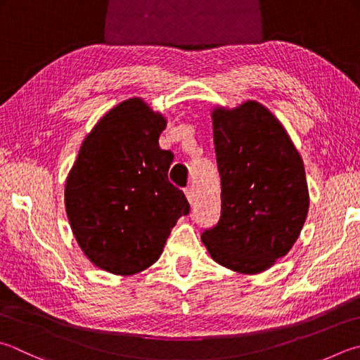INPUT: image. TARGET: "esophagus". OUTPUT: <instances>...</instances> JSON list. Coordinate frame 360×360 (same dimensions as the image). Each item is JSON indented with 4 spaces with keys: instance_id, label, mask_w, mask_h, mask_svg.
Listing matches in <instances>:
<instances>
[{
    "instance_id": "1",
    "label": "esophagus",
    "mask_w": 360,
    "mask_h": 360,
    "mask_svg": "<svg viewBox=\"0 0 360 360\" xmlns=\"http://www.w3.org/2000/svg\"><path fill=\"white\" fill-rule=\"evenodd\" d=\"M185 194H186V199H188V202L191 203V205H193V203H194V198H195V194H194V188H191V186L186 188V189H185Z\"/></svg>"
}]
</instances>
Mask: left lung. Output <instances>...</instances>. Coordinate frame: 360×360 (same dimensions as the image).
I'll use <instances>...</instances> for the list:
<instances>
[{"label":"left lung","mask_w":360,"mask_h":360,"mask_svg":"<svg viewBox=\"0 0 360 360\" xmlns=\"http://www.w3.org/2000/svg\"><path fill=\"white\" fill-rule=\"evenodd\" d=\"M212 117L221 218L202 243L222 266L262 273L288 254L306 222L304 162L283 125L254 100L214 108Z\"/></svg>","instance_id":"8db88e82"}]
</instances>
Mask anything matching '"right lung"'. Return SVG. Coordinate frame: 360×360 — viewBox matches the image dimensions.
<instances>
[{
	"label": "right lung",
	"mask_w": 360,
	"mask_h": 360,
	"mask_svg": "<svg viewBox=\"0 0 360 360\" xmlns=\"http://www.w3.org/2000/svg\"><path fill=\"white\" fill-rule=\"evenodd\" d=\"M167 120L144 100L122 101L81 144L65 181V212L81 250L117 276L160 259L180 216L189 213L181 189L167 180L174 153L160 148Z\"/></svg>",
	"instance_id": "right-lung-1"
}]
</instances>
